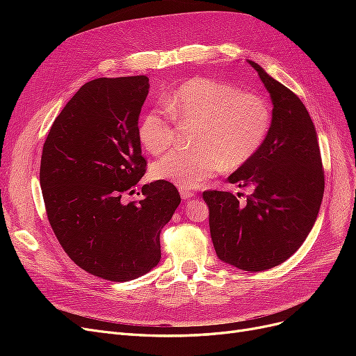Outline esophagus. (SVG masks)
<instances>
[{
	"instance_id": "obj_1",
	"label": "esophagus",
	"mask_w": 356,
	"mask_h": 356,
	"mask_svg": "<svg viewBox=\"0 0 356 356\" xmlns=\"http://www.w3.org/2000/svg\"><path fill=\"white\" fill-rule=\"evenodd\" d=\"M179 195L182 199H191L195 196V191H191L188 188H179Z\"/></svg>"
}]
</instances>
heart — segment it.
Segmentation results:
<instances>
[{
	"label": "heart",
	"instance_id": "b5f03b06",
	"mask_svg": "<svg viewBox=\"0 0 356 356\" xmlns=\"http://www.w3.org/2000/svg\"><path fill=\"white\" fill-rule=\"evenodd\" d=\"M169 115L152 110L138 126L148 153L160 154L175 141V123L193 124L188 149H174L152 168L156 179L181 188H196L224 168L234 170L251 161L273 124V106L266 96L208 77L182 83L165 101Z\"/></svg>",
	"mask_w": 356,
	"mask_h": 356
}]
</instances>
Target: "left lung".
Returning <instances> with one entry per match:
<instances>
[{
  "mask_svg": "<svg viewBox=\"0 0 356 356\" xmlns=\"http://www.w3.org/2000/svg\"><path fill=\"white\" fill-rule=\"evenodd\" d=\"M273 102V124L258 154L229 177L252 188L239 195L207 190L211 238L220 260L263 272L293 255L314 227L325 178L315 126L298 96L250 60Z\"/></svg>",
  "mask_w": 356,
  "mask_h": 356,
  "instance_id": "8db88e82",
  "label": "left lung"
}]
</instances>
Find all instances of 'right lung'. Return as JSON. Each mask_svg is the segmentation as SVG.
<instances>
[{"label": "right lung", "mask_w": 356, "mask_h": 356, "mask_svg": "<svg viewBox=\"0 0 356 356\" xmlns=\"http://www.w3.org/2000/svg\"><path fill=\"white\" fill-rule=\"evenodd\" d=\"M148 89L147 75L83 84L42 145L51 230L75 264L105 281H132L157 266L160 232L181 203L177 187L160 179L143 187V200L122 202L145 174L138 120Z\"/></svg>", "instance_id": "add662e5"}]
</instances>
